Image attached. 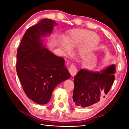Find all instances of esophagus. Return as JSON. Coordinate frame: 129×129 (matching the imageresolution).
<instances>
[{"instance_id": "obj_1", "label": "esophagus", "mask_w": 129, "mask_h": 129, "mask_svg": "<svg viewBox=\"0 0 129 129\" xmlns=\"http://www.w3.org/2000/svg\"><path fill=\"white\" fill-rule=\"evenodd\" d=\"M69 71H70V74H71V75L72 76H75V75L77 73V69L76 68V67L74 65H71V66L70 67V68H69Z\"/></svg>"}]
</instances>
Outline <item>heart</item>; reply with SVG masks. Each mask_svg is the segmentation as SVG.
<instances>
[{"mask_svg": "<svg viewBox=\"0 0 129 129\" xmlns=\"http://www.w3.org/2000/svg\"><path fill=\"white\" fill-rule=\"evenodd\" d=\"M100 38L97 34L86 29H74L64 36V40H59V47L68 53L71 49L79 46L78 53L82 58H86L97 47Z\"/></svg>", "mask_w": 129, "mask_h": 129, "instance_id": "1", "label": "heart"}]
</instances>
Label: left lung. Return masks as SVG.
Instances as JSON below:
<instances>
[{
  "label": "left lung",
  "mask_w": 129,
  "mask_h": 129,
  "mask_svg": "<svg viewBox=\"0 0 129 129\" xmlns=\"http://www.w3.org/2000/svg\"><path fill=\"white\" fill-rule=\"evenodd\" d=\"M115 72L114 64L100 72L80 70L74 79L75 87L72 98L76 105L89 107L104 97L114 83Z\"/></svg>",
  "instance_id": "8db88e82"
}]
</instances>
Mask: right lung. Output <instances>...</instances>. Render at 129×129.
I'll list each match as a JSON object with an SVG mask.
<instances>
[{
  "mask_svg": "<svg viewBox=\"0 0 129 129\" xmlns=\"http://www.w3.org/2000/svg\"><path fill=\"white\" fill-rule=\"evenodd\" d=\"M57 24L50 19H42L26 30L17 50L16 70L23 90L40 105L49 103L54 88L71 77L64 58L46 48L42 39Z\"/></svg>",
  "mask_w": 129,
  "mask_h": 129,
  "instance_id": "1",
  "label": "right lung"
}]
</instances>
